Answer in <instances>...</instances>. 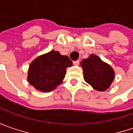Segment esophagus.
<instances>
[{
  "label": "esophagus",
  "instance_id": "obj_1",
  "mask_svg": "<svg viewBox=\"0 0 133 133\" xmlns=\"http://www.w3.org/2000/svg\"><path fill=\"white\" fill-rule=\"evenodd\" d=\"M79 60H77V61H75V62H73V64L75 65H79Z\"/></svg>",
  "mask_w": 133,
  "mask_h": 133
}]
</instances>
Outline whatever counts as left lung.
I'll use <instances>...</instances> for the list:
<instances>
[{
    "label": "left lung",
    "mask_w": 133,
    "mask_h": 133,
    "mask_svg": "<svg viewBox=\"0 0 133 133\" xmlns=\"http://www.w3.org/2000/svg\"><path fill=\"white\" fill-rule=\"evenodd\" d=\"M81 66L83 69L85 81L97 91L107 90L114 80L115 72L112 68L95 55L83 59Z\"/></svg>",
    "instance_id": "1"
}]
</instances>
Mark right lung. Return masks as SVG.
<instances>
[{"instance_id": "1", "label": "right lung", "mask_w": 133, "mask_h": 133, "mask_svg": "<svg viewBox=\"0 0 133 133\" xmlns=\"http://www.w3.org/2000/svg\"><path fill=\"white\" fill-rule=\"evenodd\" d=\"M72 62L66 55L51 51L36 58L30 65L28 81L37 90L48 92L59 85L66 73V68Z\"/></svg>"}]
</instances>
